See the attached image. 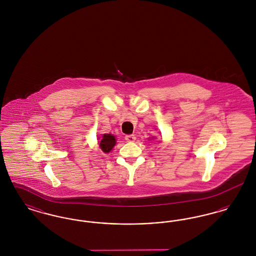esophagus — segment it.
I'll return each instance as SVG.
<instances>
[{
	"instance_id": "obj_1",
	"label": "esophagus",
	"mask_w": 256,
	"mask_h": 256,
	"mask_svg": "<svg viewBox=\"0 0 256 256\" xmlns=\"http://www.w3.org/2000/svg\"><path fill=\"white\" fill-rule=\"evenodd\" d=\"M124 139H126L128 142H134L135 139H136V137H135V135H134V134H128V135H126Z\"/></svg>"
}]
</instances>
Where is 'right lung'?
Segmentation results:
<instances>
[{"label": "right lung", "instance_id": "obj_1", "mask_svg": "<svg viewBox=\"0 0 256 256\" xmlns=\"http://www.w3.org/2000/svg\"><path fill=\"white\" fill-rule=\"evenodd\" d=\"M116 140L115 137L111 134H104L102 139L100 142V148H102V152H110L112 150V148L115 146Z\"/></svg>", "mask_w": 256, "mask_h": 256}]
</instances>
